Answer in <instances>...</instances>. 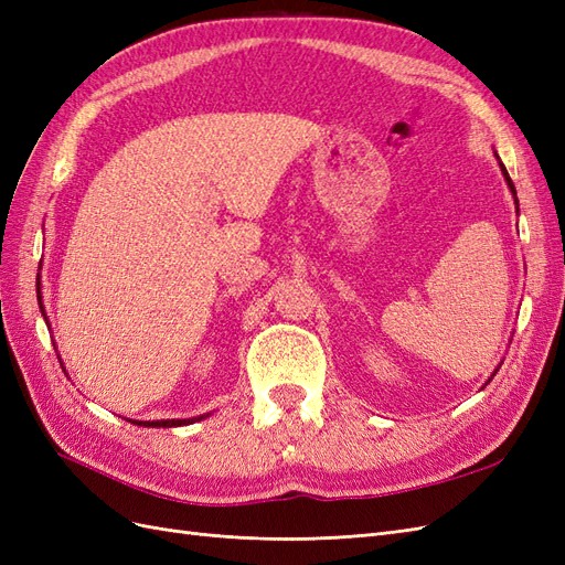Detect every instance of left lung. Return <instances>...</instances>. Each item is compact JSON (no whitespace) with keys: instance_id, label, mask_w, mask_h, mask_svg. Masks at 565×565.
I'll return each instance as SVG.
<instances>
[{"instance_id":"8db88e82","label":"left lung","mask_w":565,"mask_h":565,"mask_svg":"<svg viewBox=\"0 0 565 565\" xmlns=\"http://www.w3.org/2000/svg\"><path fill=\"white\" fill-rule=\"evenodd\" d=\"M500 167H502V174H504V179H507V183H509V188H511V193H514V198H516V188H514V181L509 179V172L504 169V164L500 162ZM516 204H519V200H516Z\"/></svg>"}]
</instances>
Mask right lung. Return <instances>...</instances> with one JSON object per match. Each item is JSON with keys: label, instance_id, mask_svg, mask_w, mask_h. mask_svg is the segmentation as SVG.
<instances>
[{"label": "right lung", "instance_id": "1", "mask_svg": "<svg viewBox=\"0 0 565 565\" xmlns=\"http://www.w3.org/2000/svg\"><path fill=\"white\" fill-rule=\"evenodd\" d=\"M139 424L141 426H181V424H193V419H162V422H139Z\"/></svg>", "mask_w": 565, "mask_h": 565}]
</instances>
